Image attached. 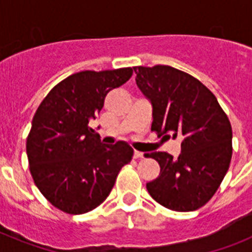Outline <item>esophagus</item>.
<instances>
[{"mask_svg":"<svg viewBox=\"0 0 252 252\" xmlns=\"http://www.w3.org/2000/svg\"><path fill=\"white\" fill-rule=\"evenodd\" d=\"M133 158H135V159H142V158H144V153L135 150V153H133Z\"/></svg>","mask_w":252,"mask_h":252,"instance_id":"obj_1","label":"esophagus"}]
</instances>
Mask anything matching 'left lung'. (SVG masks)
I'll use <instances>...</instances> for the list:
<instances>
[{
    "instance_id": "8db88e82",
    "label": "left lung",
    "mask_w": 252,
    "mask_h": 252,
    "mask_svg": "<svg viewBox=\"0 0 252 252\" xmlns=\"http://www.w3.org/2000/svg\"><path fill=\"white\" fill-rule=\"evenodd\" d=\"M136 84L153 104L151 131L182 139L177 159L165 151L146 154L160 174L146 189L161 206L189 212L217 192L232 158V127L216 95L186 72L169 65L133 66Z\"/></svg>"
}]
</instances>
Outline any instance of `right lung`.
Instances as JSON below:
<instances>
[{"instance_id":"obj_1","label":"right lung","mask_w":252,"mask_h":252,"mask_svg":"<svg viewBox=\"0 0 252 252\" xmlns=\"http://www.w3.org/2000/svg\"><path fill=\"white\" fill-rule=\"evenodd\" d=\"M133 68L84 70L58 83L37 107L26 140L29 168L41 194L55 208L82 215L108 197L133 149L103 146L90 127L107 93L131 78Z\"/></svg>"}]
</instances>
